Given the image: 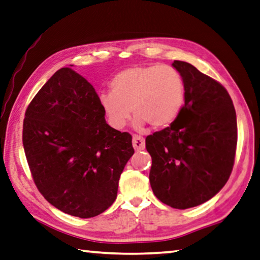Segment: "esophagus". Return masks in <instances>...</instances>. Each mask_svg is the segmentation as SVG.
<instances>
[{
	"mask_svg": "<svg viewBox=\"0 0 260 260\" xmlns=\"http://www.w3.org/2000/svg\"><path fill=\"white\" fill-rule=\"evenodd\" d=\"M133 146L135 150H144L145 148V141L142 138V136H139V135H134L133 136Z\"/></svg>",
	"mask_w": 260,
	"mask_h": 260,
	"instance_id": "obj_1",
	"label": "esophagus"
}]
</instances>
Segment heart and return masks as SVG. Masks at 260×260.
<instances>
[{"label":"heart","mask_w":260,"mask_h":260,"mask_svg":"<svg viewBox=\"0 0 260 260\" xmlns=\"http://www.w3.org/2000/svg\"><path fill=\"white\" fill-rule=\"evenodd\" d=\"M111 93L99 98L109 124L121 129L132 112L134 125L142 129L149 124L166 128L176 120L185 100V82L177 69L169 66H134L115 75Z\"/></svg>","instance_id":"obj_1"}]
</instances>
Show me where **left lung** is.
Returning <instances> with one entry per match:
<instances>
[{
  "label": "left lung",
  "instance_id": "1",
  "mask_svg": "<svg viewBox=\"0 0 260 260\" xmlns=\"http://www.w3.org/2000/svg\"><path fill=\"white\" fill-rule=\"evenodd\" d=\"M185 82L178 117L162 131L146 136L152 158L150 184L154 196L176 209L210 200L232 173L238 142L237 114L223 85L194 66L175 60Z\"/></svg>",
  "mask_w": 260,
  "mask_h": 260
}]
</instances>
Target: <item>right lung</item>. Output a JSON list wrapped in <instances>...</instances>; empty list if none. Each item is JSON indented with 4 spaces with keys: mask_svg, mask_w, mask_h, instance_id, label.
Returning a JSON list of instances; mask_svg holds the SVG:
<instances>
[{
    "mask_svg": "<svg viewBox=\"0 0 260 260\" xmlns=\"http://www.w3.org/2000/svg\"><path fill=\"white\" fill-rule=\"evenodd\" d=\"M22 144L42 196L79 218L114 204L134 153L132 135L107 124L95 89L69 67L55 72L29 103Z\"/></svg>",
    "mask_w": 260,
    "mask_h": 260,
    "instance_id": "obj_1",
    "label": "right lung"
}]
</instances>
